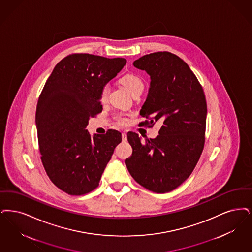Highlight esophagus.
I'll return each mask as SVG.
<instances>
[{
  "mask_svg": "<svg viewBox=\"0 0 252 252\" xmlns=\"http://www.w3.org/2000/svg\"><path fill=\"white\" fill-rule=\"evenodd\" d=\"M122 140H123V141H126V140H127L126 133H125V132H123V133H122Z\"/></svg>",
  "mask_w": 252,
  "mask_h": 252,
  "instance_id": "34e87169",
  "label": "esophagus"
}]
</instances>
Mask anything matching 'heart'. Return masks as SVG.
<instances>
[{
    "label": "heart",
    "mask_w": 252,
    "mask_h": 252,
    "mask_svg": "<svg viewBox=\"0 0 252 252\" xmlns=\"http://www.w3.org/2000/svg\"><path fill=\"white\" fill-rule=\"evenodd\" d=\"M120 81L122 84L132 94H134L137 92H142L143 88H144V82L141 80V77L133 74V73H128L124 75L121 78ZM109 92H110V84L106 83L105 85L102 86L100 91V99L102 102L107 100L108 95H109ZM117 121L119 124L124 125L126 123V118L122 116V115H118L117 116Z\"/></svg>",
    "instance_id": "b5f03b06"
}]
</instances>
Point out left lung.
Wrapping results in <instances>:
<instances>
[{
  "label": "left lung",
  "mask_w": 252,
  "mask_h": 252,
  "mask_svg": "<svg viewBox=\"0 0 252 252\" xmlns=\"http://www.w3.org/2000/svg\"><path fill=\"white\" fill-rule=\"evenodd\" d=\"M151 78L139 126L162 123L159 135L141 142L138 134L127 133L133 149L126 159L134 180L156 193L178 188L191 174L205 141L207 104L201 83L189 64L169 51L146 54L133 63Z\"/></svg>",
  "instance_id": "8db88e82"
}]
</instances>
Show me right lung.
Returning <instances> with one entry per match:
<instances>
[{
    "mask_svg": "<svg viewBox=\"0 0 252 252\" xmlns=\"http://www.w3.org/2000/svg\"><path fill=\"white\" fill-rule=\"evenodd\" d=\"M124 58L72 53L55 65L41 92L35 113L41 161L51 181L80 196L99 185L119 131L91 137L88 120L102 111L100 91L126 64Z\"/></svg>",
    "mask_w": 252,
    "mask_h": 252,
    "instance_id": "right-lung-1",
    "label": "right lung"
}]
</instances>
